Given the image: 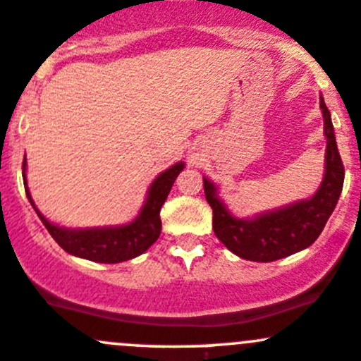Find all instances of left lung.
Returning a JSON list of instances; mask_svg holds the SVG:
<instances>
[{
    "label": "left lung",
    "instance_id": "left-lung-1",
    "mask_svg": "<svg viewBox=\"0 0 361 361\" xmlns=\"http://www.w3.org/2000/svg\"><path fill=\"white\" fill-rule=\"evenodd\" d=\"M319 107L326 137L324 174L319 188L309 199H300L282 208L257 213L250 219H240L229 212L219 195V187L202 176L206 201L213 209V231L238 257L255 262H271L296 254L317 240L334 213L344 185V166L338 155L334 123L323 95L319 97Z\"/></svg>",
    "mask_w": 361,
    "mask_h": 361
}]
</instances>
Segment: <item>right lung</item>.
<instances>
[{"label": "right lung", "instance_id": "obj_1", "mask_svg": "<svg viewBox=\"0 0 361 361\" xmlns=\"http://www.w3.org/2000/svg\"><path fill=\"white\" fill-rule=\"evenodd\" d=\"M185 162H176L160 173L146 192L145 204L134 220L121 226H104V227H65L59 224L51 222L45 219L31 199L30 188L26 181V157L23 162V180L26 195L31 206L37 212L38 219L51 233L56 243L68 254L75 257L87 259L93 262H104V264H116V262L128 261L142 252L148 250L162 231V220H160V208L166 202L174 180L183 171Z\"/></svg>", "mask_w": 361, "mask_h": 361}]
</instances>
